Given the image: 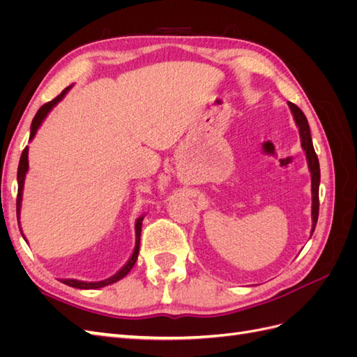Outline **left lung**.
<instances>
[{"mask_svg": "<svg viewBox=\"0 0 357 357\" xmlns=\"http://www.w3.org/2000/svg\"><path fill=\"white\" fill-rule=\"evenodd\" d=\"M289 109L294 114V119L296 122V126L299 128V137H301V146L304 149L307 162H308V169L311 172V195H312V205H311V219H312V226H311V235L316 229L317 219H319V185H320V165H319V159L314 152V147H312V139L310 134V125L305 114L302 113L298 105L294 102H287Z\"/></svg>", "mask_w": 357, "mask_h": 357, "instance_id": "8db88e82", "label": "left lung"}]
</instances>
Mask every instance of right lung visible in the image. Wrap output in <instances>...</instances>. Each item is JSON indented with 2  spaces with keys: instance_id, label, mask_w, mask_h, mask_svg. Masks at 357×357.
Here are the masks:
<instances>
[{
  "instance_id": "obj_1",
  "label": "right lung",
  "mask_w": 357,
  "mask_h": 357,
  "mask_svg": "<svg viewBox=\"0 0 357 357\" xmlns=\"http://www.w3.org/2000/svg\"><path fill=\"white\" fill-rule=\"evenodd\" d=\"M71 89V86H68V88L63 89L55 100H52L49 102H46L45 105L40 107V110L37 112L36 117L32 119V123H31V134H29V142L32 138L36 137L37 134V129L40 128L41 122L45 121L46 116L50 113V110L55 107L63 96H66V93ZM28 147L24 149L22 152V156H20V160H19V167H17V199H16V213H17V223H19V219H20V204H22V192H24V183H25V177H26V172H28ZM143 219L144 215H139V218L137 219L135 222V247H134V252L131 255V257L128 259V262L125 264V266L121 269V271H117L114 275H112L110 278L107 280H102V282H80V280H73V278H63L61 280V282L63 284L67 286H71V287H75V289H100V287H104V286H109L112 283H116L119 282V280L123 278L129 271H131L132 266L135 265L137 262V257H138V252H139V236H142V225H143ZM20 228V226H19ZM20 234H22V228H20ZM22 236L25 238V235L22 234ZM26 241V240H25Z\"/></svg>"
}]
</instances>
